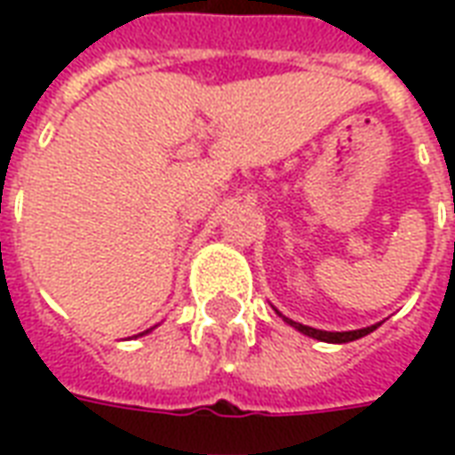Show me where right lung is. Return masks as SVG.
<instances>
[{
  "label": "right lung",
  "mask_w": 455,
  "mask_h": 455,
  "mask_svg": "<svg viewBox=\"0 0 455 455\" xmlns=\"http://www.w3.org/2000/svg\"><path fill=\"white\" fill-rule=\"evenodd\" d=\"M290 324H292V322H290ZM292 326H297V324H292ZM297 329H299V331H305V334H309V336H319V334H315V331H312V329H309V326H297ZM353 339H361V336H353ZM351 339V341H353ZM331 341H334V339H331ZM336 341H343V339H336Z\"/></svg>",
  "instance_id": "obj_1"
}]
</instances>
